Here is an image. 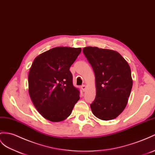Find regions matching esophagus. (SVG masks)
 Segmentation results:
<instances>
[{
    "instance_id": "34e87169",
    "label": "esophagus",
    "mask_w": 155,
    "mask_h": 155,
    "mask_svg": "<svg viewBox=\"0 0 155 155\" xmlns=\"http://www.w3.org/2000/svg\"><path fill=\"white\" fill-rule=\"evenodd\" d=\"M81 89L82 90L83 92H85V91H86V85H84V84L82 85V86H81Z\"/></svg>"
}]
</instances>
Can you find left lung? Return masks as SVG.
Instances as JSON below:
<instances>
[{"instance_id":"8db88e82","label":"left lung","mask_w":155,"mask_h":155,"mask_svg":"<svg viewBox=\"0 0 155 155\" xmlns=\"http://www.w3.org/2000/svg\"><path fill=\"white\" fill-rule=\"evenodd\" d=\"M96 77V96L90 104L95 116L109 120L120 114L132 88L128 63L115 51L88 46L82 49Z\"/></svg>"}]
</instances>
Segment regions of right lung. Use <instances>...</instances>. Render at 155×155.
<instances>
[{
	"label": "right lung",
	"mask_w": 155,
	"mask_h": 155,
	"mask_svg": "<svg viewBox=\"0 0 155 155\" xmlns=\"http://www.w3.org/2000/svg\"><path fill=\"white\" fill-rule=\"evenodd\" d=\"M81 50L55 47L35 59L28 76L29 93L35 108L47 120H65L80 99L69 69Z\"/></svg>",
	"instance_id": "right-lung-1"
}]
</instances>
